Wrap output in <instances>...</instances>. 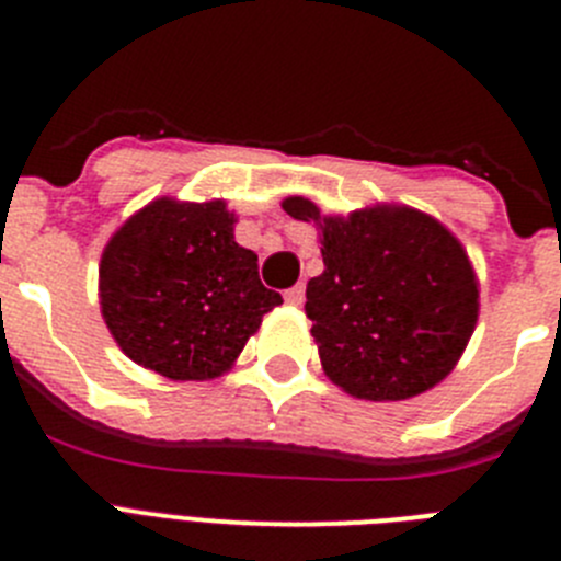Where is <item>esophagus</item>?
Segmentation results:
<instances>
[{"instance_id": "34e87169", "label": "esophagus", "mask_w": 561, "mask_h": 561, "mask_svg": "<svg viewBox=\"0 0 561 561\" xmlns=\"http://www.w3.org/2000/svg\"><path fill=\"white\" fill-rule=\"evenodd\" d=\"M284 300L289 306H304V300H306V286L304 284H297V286H291V289H286L284 291Z\"/></svg>"}]
</instances>
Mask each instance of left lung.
<instances>
[{
	"mask_svg": "<svg viewBox=\"0 0 561 561\" xmlns=\"http://www.w3.org/2000/svg\"><path fill=\"white\" fill-rule=\"evenodd\" d=\"M323 230V275L306 314L323 370L356 399L399 401L438 385L478 323V280L458 238L410 207L320 219L304 196L284 202Z\"/></svg>",
	"mask_w": 561,
	"mask_h": 561,
	"instance_id": "left-lung-1",
	"label": "left lung"
}]
</instances>
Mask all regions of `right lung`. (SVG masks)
Listing matches in <instances>:
<instances>
[{"label": "right lung", "mask_w": 561, "mask_h": 561, "mask_svg": "<svg viewBox=\"0 0 561 561\" xmlns=\"http://www.w3.org/2000/svg\"><path fill=\"white\" fill-rule=\"evenodd\" d=\"M232 225L221 199H157L114 232L101 257V309L128 359L168 379H213L284 304Z\"/></svg>", "instance_id": "add662e5"}]
</instances>
